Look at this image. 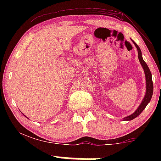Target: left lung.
Segmentation results:
<instances>
[{"mask_svg": "<svg viewBox=\"0 0 161 161\" xmlns=\"http://www.w3.org/2000/svg\"><path fill=\"white\" fill-rule=\"evenodd\" d=\"M133 42V41H132ZM133 43L136 45V48L138 50V60H139L140 63H141L142 67H143L144 71H145V77H146V94L145 97H144L143 101H142V104H140V106L138 107V108L137 110L135 111L133 114H131L130 116H126V117L124 118L123 120H132V119H135L136 117L139 115L143 111L144 109L146 108L147 104L150 102L151 97H152L153 95V90H154V86H153V82H152V76H151V73L149 69L148 66H147V64L145 62V60H143L142 56V52L141 50H140L139 47L137 45V44L136 42H133Z\"/></svg>", "mask_w": 161, "mask_h": 161, "instance_id": "8db88e82", "label": "left lung"}]
</instances>
